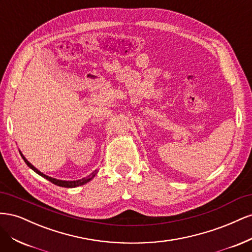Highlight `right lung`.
Returning a JSON list of instances; mask_svg holds the SVG:
<instances>
[{"instance_id":"right-lung-1","label":"right lung","mask_w":252,"mask_h":252,"mask_svg":"<svg viewBox=\"0 0 252 252\" xmlns=\"http://www.w3.org/2000/svg\"><path fill=\"white\" fill-rule=\"evenodd\" d=\"M21 157L23 158V159H24L25 161V163L30 167V168H32L33 171H35L37 174H40L41 177H43V178H45L46 180H48L49 182H51V183H53V184L55 185H58V186H61V187H66V188H72V187H77V186H81V185H84V184H86L87 182H89L91 179H93L94 175L96 174V170H94L93 173L91 174H89L88 177H86V178H83V179H81V180H77V181H62V180H57V179H53V178H50V177H48V175H46V174H44V173H42L41 171H39L37 170L35 167L33 166V165H32L30 164L27 159L25 158V157L23 156L22 154H21Z\"/></svg>"}]
</instances>
